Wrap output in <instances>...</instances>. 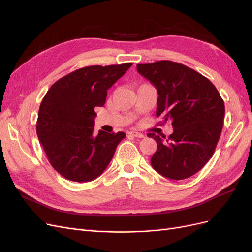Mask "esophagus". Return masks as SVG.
<instances>
[{
  "instance_id": "obj_1",
  "label": "esophagus",
  "mask_w": 252,
  "mask_h": 252,
  "mask_svg": "<svg viewBox=\"0 0 252 252\" xmlns=\"http://www.w3.org/2000/svg\"><path fill=\"white\" fill-rule=\"evenodd\" d=\"M129 135H132V136H135V138H145V135L141 132H138V131H129L128 132Z\"/></svg>"
}]
</instances>
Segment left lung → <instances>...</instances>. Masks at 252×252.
I'll list each match as a JSON object with an SVG mask.
<instances>
[{"instance_id": "1", "label": "left lung", "mask_w": 252, "mask_h": 252, "mask_svg": "<svg viewBox=\"0 0 252 252\" xmlns=\"http://www.w3.org/2000/svg\"><path fill=\"white\" fill-rule=\"evenodd\" d=\"M138 72L158 90L157 117L172 122L166 139L155 133L158 149L151 166L163 177L184 180L200 171L216 150L223 129L225 105L204 75L172 61L136 65Z\"/></svg>"}]
</instances>
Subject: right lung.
Here are the masks:
<instances>
[{"instance_id":"1","label":"right lung","mask_w":252,"mask_h":252,"mask_svg":"<svg viewBox=\"0 0 252 252\" xmlns=\"http://www.w3.org/2000/svg\"><path fill=\"white\" fill-rule=\"evenodd\" d=\"M131 63L87 66L68 73L49 88L40 105L36 134L50 165L65 179L89 182L108 166L124 132L94 135L95 107Z\"/></svg>"}]
</instances>
